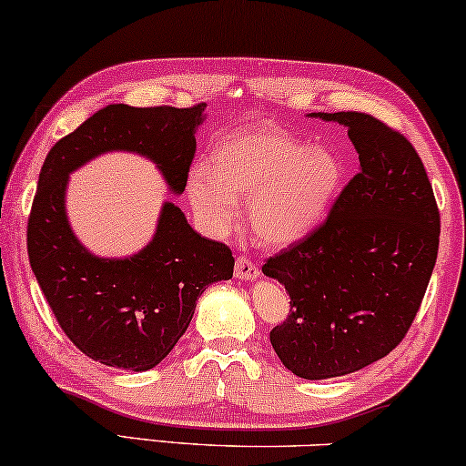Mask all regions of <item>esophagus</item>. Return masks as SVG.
<instances>
[{
    "label": "esophagus",
    "instance_id": "1",
    "mask_svg": "<svg viewBox=\"0 0 466 466\" xmlns=\"http://www.w3.org/2000/svg\"><path fill=\"white\" fill-rule=\"evenodd\" d=\"M234 275L238 277V279H256L258 275H260V268H258V264L251 260V258L247 256H238L237 258V264H234Z\"/></svg>",
    "mask_w": 466,
    "mask_h": 466
}]
</instances>
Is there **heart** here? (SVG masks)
Segmentation results:
<instances>
[{
    "mask_svg": "<svg viewBox=\"0 0 466 466\" xmlns=\"http://www.w3.org/2000/svg\"><path fill=\"white\" fill-rule=\"evenodd\" d=\"M210 165L193 167L187 180L198 219L210 232H226L237 219L234 198H249L253 234L268 245H288L316 228L344 178L333 150L273 127L226 135L215 144Z\"/></svg>",
    "mask_w": 466,
    "mask_h": 466,
    "instance_id": "1",
    "label": "heart"
}]
</instances>
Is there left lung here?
<instances>
[{"instance_id":"obj_1","label":"left lung","mask_w":466,"mask_h":466,"mask_svg":"<svg viewBox=\"0 0 466 466\" xmlns=\"http://www.w3.org/2000/svg\"><path fill=\"white\" fill-rule=\"evenodd\" d=\"M318 116L349 127L361 169L320 226L262 267L290 297L270 344L292 374L308 380L357 372L406 338L441 234L426 167L402 133L361 111Z\"/></svg>"}]
</instances>
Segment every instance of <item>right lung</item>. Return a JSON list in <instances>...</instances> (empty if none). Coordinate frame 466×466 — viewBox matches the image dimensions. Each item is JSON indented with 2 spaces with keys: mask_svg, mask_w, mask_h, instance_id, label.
<instances>
[{
  "mask_svg": "<svg viewBox=\"0 0 466 466\" xmlns=\"http://www.w3.org/2000/svg\"><path fill=\"white\" fill-rule=\"evenodd\" d=\"M204 107L109 105L57 141L40 169L27 219L29 264L66 338L109 368L144 372L161 363L189 327L199 294L232 277V249L198 234L167 202L137 256H92L64 213L66 178L101 152L133 150L161 167L172 191H185Z\"/></svg>",
  "mask_w": 466,
  "mask_h": 466,
  "instance_id": "1",
  "label": "right lung"
}]
</instances>
